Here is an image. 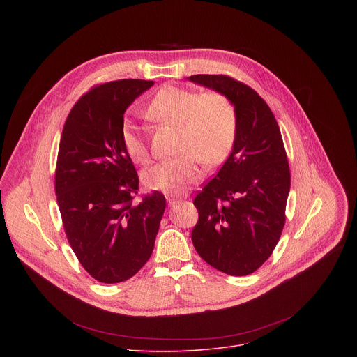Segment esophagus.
<instances>
[{
    "label": "esophagus",
    "instance_id": "1",
    "mask_svg": "<svg viewBox=\"0 0 357 357\" xmlns=\"http://www.w3.org/2000/svg\"><path fill=\"white\" fill-rule=\"evenodd\" d=\"M167 200H168V205L169 206H175V205H178V203H179V199H175V197H167Z\"/></svg>",
    "mask_w": 357,
    "mask_h": 357
}]
</instances>
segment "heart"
I'll list each match as a JSON object with an SVG mask.
<instances>
[{"label": "heart", "instance_id": "1", "mask_svg": "<svg viewBox=\"0 0 357 357\" xmlns=\"http://www.w3.org/2000/svg\"><path fill=\"white\" fill-rule=\"evenodd\" d=\"M149 120L178 127L179 158L164 161L146 169L142 181L146 188L168 193H182L200 179L199 160L208 165L220 164L236 137V110L219 91L199 93L179 86H164L145 109ZM120 142L127 157L139 165L149 162V149L138 127L126 120Z\"/></svg>", "mask_w": 357, "mask_h": 357}]
</instances>
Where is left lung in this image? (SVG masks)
Returning <instances> with one entry per match:
<instances>
[{
    "label": "left lung",
    "mask_w": 357,
    "mask_h": 357,
    "mask_svg": "<svg viewBox=\"0 0 357 357\" xmlns=\"http://www.w3.org/2000/svg\"><path fill=\"white\" fill-rule=\"evenodd\" d=\"M189 80L223 93L236 110L231 154L193 200L199 256L229 275H248L271 256L285 225L291 174L277 120L266 101L226 75Z\"/></svg>",
    "instance_id": "8db88e82"
}]
</instances>
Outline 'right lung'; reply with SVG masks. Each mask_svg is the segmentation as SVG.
Here are the masks:
<instances>
[{"label":"right lung","instance_id":"add662e5","mask_svg":"<svg viewBox=\"0 0 357 357\" xmlns=\"http://www.w3.org/2000/svg\"><path fill=\"white\" fill-rule=\"evenodd\" d=\"M152 84L139 79L97 84L77 100L63 126L58 205L72 250L98 282H123L141 270L167 206L157 190L134 203L139 181L120 142L127 107Z\"/></svg>","mask_w":357,"mask_h":357}]
</instances>
